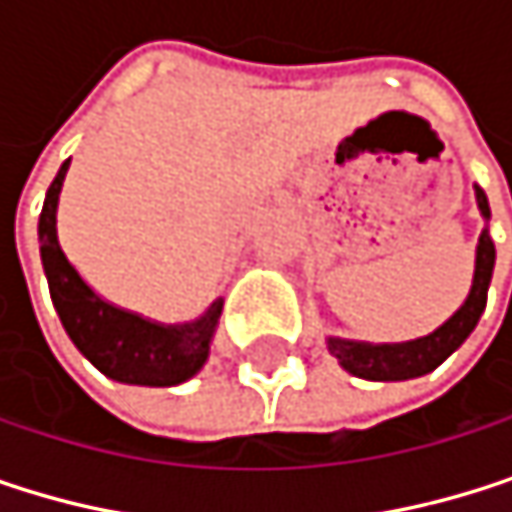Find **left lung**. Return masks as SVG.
<instances>
[{
  "label": "left lung",
  "instance_id": "obj_1",
  "mask_svg": "<svg viewBox=\"0 0 512 512\" xmlns=\"http://www.w3.org/2000/svg\"><path fill=\"white\" fill-rule=\"evenodd\" d=\"M477 209L483 221L492 218L486 191L474 185ZM495 270V242L489 236V227H483L477 239V258H474V279L465 303L429 336L411 339V342H393V345H372V342H357V339H342V336H327V351L339 360L345 372L354 378L366 381H411L420 375L435 372L477 327L483 309H486V294Z\"/></svg>",
  "mask_w": 512,
  "mask_h": 512
}]
</instances>
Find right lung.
<instances>
[{
	"label": "right lung",
	"instance_id": "right-lung-1",
	"mask_svg": "<svg viewBox=\"0 0 512 512\" xmlns=\"http://www.w3.org/2000/svg\"><path fill=\"white\" fill-rule=\"evenodd\" d=\"M68 164L71 158L59 167L56 179L50 182L38 218L41 264L50 285V300L68 339L101 375L119 384L176 387L194 378L209 357V345L218 330L224 300H212L209 309L194 321L158 324L98 297L65 258L56 233L59 191Z\"/></svg>",
	"mask_w": 512,
	"mask_h": 512
}]
</instances>
